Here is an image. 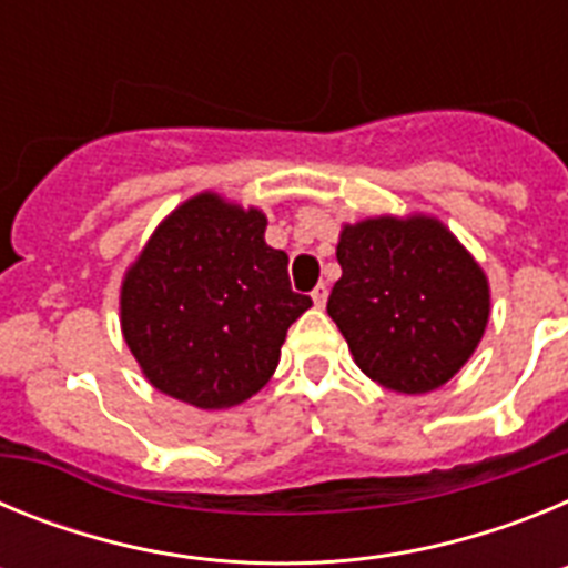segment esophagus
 I'll return each mask as SVG.
<instances>
[{"instance_id":"obj_1","label":"esophagus","mask_w":568,"mask_h":568,"mask_svg":"<svg viewBox=\"0 0 568 568\" xmlns=\"http://www.w3.org/2000/svg\"><path fill=\"white\" fill-rule=\"evenodd\" d=\"M327 295H329L327 284H324V281H321L318 287L313 290V301H315V307H324V304H327Z\"/></svg>"}]
</instances>
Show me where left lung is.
Masks as SVG:
<instances>
[{
    "mask_svg": "<svg viewBox=\"0 0 568 568\" xmlns=\"http://www.w3.org/2000/svg\"><path fill=\"white\" fill-rule=\"evenodd\" d=\"M327 301L355 364L386 389L433 393L466 364L489 321L484 270L435 219H366L338 241Z\"/></svg>",
    "mask_w": 568,
    "mask_h": 568,
    "instance_id": "1",
    "label": "left lung"
}]
</instances>
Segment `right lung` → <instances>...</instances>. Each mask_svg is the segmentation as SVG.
<instances>
[{"label":"right lung","instance_id":"add662e5","mask_svg":"<svg viewBox=\"0 0 568 568\" xmlns=\"http://www.w3.org/2000/svg\"><path fill=\"white\" fill-rule=\"evenodd\" d=\"M267 219L202 193L170 213L128 270L122 329L155 389L199 409L247 400L275 373L310 295L293 293Z\"/></svg>","mask_w":568,"mask_h":568}]
</instances>
